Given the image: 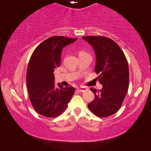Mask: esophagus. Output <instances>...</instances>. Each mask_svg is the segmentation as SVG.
Instances as JSON below:
<instances>
[{
  "instance_id": "1",
  "label": "esophagus",
  "mask_w": 151,
  "mask_h": 151,
  "mask_svg": "<svg viewBox=\"0 0 151 151\" xmlns=\"http://www.w3.org/2000/svg\"><path fill=\"white\" fill-rule=\"evenodd\" d=\"M87 89L85 87H81L77 88V91L79 92H85V91H87Z\"/></svg>"
}]
</instances>
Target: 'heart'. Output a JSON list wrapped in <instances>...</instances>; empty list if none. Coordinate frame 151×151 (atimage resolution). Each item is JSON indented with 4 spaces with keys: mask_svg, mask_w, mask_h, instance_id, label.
Wrapping results in <instances>:
<instances>
[{
    "mask_svg": "<svg viewBox=\"0 0 151 151\" xmlns=\"http://www.w3.org/2000/svg\"><path fill=\"white\" fill-rule=\"evenodd\" d=\"M85 53L84 51H80L79 53H78V54H80V53Z\"/></svg>",
    "mask_w": 151,
    "mask_h": 151,
    "instance_id": "b5f03b06",
    "label": "heart"
}]
</instances>
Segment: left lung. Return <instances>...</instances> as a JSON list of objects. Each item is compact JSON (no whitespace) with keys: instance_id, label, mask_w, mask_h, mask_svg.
<instances>
[{"instance_id":"1","label":"left lung","mask_w":151,"mask_h":151,"mask_svg":"<svg viewBox=\"0 0 151 151\" xmlns=\"http://www.w3.org/2000/svg\"><path fill=\"white\" fill-rule=\"evenodd\" d=\"M93 47L96 56L95 72L102 89H90L95 96L89 109L99 117H107L120 109L129 86V67L125 54L114 40L100 36L83 37Z\"/></svg>"}]
</instances>
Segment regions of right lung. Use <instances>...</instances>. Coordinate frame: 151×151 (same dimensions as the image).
I'll return each instance as SVG.
<instances>
[{
	"label": "right lung",
	"mask_w": 151,
	"mask_h": 151,
	"mask_svg": "<svg viewBox=\"0 0 151 151\" xmlns=\"http://www.w3.org/2000/svg\"><path fill=\"white\" fill-rule=\"evenodd\" d=\"M76 39L51 37L41 42L31 55L26 73L27 88L33 108L42 116L51 118L61 114L75 93L72 86H55L53 72L60 66L63 47Z\"/></svg>",
	"instance_id": "right-lung-1"
}]
</instances>
